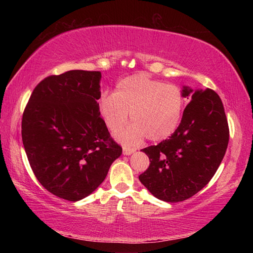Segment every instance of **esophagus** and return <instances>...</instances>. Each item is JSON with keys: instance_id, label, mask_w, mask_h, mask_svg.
<instances>
[{"instance_id": "esophagus-1", "label": "esophagus", "mask_w": 253, "mask_h": 253, "mask_svg": "<svg viewBox=\"0 0 253 253\" xmlns=\"http://www.w3.org/2000/svg\"><path fill=\"white\" fill-rule=\"evenodd\" d=\"M134 152H136V148H132L129 146H123V153L124 155H130Z\"/></svg>"}]
</instances>
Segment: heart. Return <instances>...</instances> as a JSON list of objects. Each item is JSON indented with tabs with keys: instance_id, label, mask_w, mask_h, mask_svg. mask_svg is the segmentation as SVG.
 I'll return each instance as SVG.
<instances>
[{
	"instance_id": "b5f03b06",
	"label": "heart",
	"mask_w": 253,
	"mask_h": 253,
	"mask_svg": "<svg viewBox=\"0 0 253 253\" xmlns=\"http://www.w3.org/2000/svg\"><path fill=\"white\" fill-rule=\"evenodd\" d=\"M98 107L107 128L113 132L125 126L130 115L132 125L118 135L123 142L136 144L147 137L158 143L176 131L185 98L176 85L137 74L119 81L114 95H102Z\"/></svg>"
}]
</instances>
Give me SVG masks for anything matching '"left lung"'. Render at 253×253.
Segmentation results:
<instances>
[{
    "instance_id": "1",
    "label": "left lung",
    "mask_w": 253,
    "mask_h": 253,
    "mask_svg": "<svg viewBox=\"0 0 253 253\" xmlns=\"http://www.w3.org/2000/svg\"><path fill=\"white\" fill-rule=\"evenodd\" d=\"M185 107L176 131L142 151L149 166L139 181L165 202H182L211 181L225 155L229 125L221 98L212 89L193 91L184 87Z\"/></svg>"
}]
</instances>
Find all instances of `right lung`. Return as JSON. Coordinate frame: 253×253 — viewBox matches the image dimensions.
Here are the masks:
<instances>
[{"instance_id": "obj_1", "label": "right lung", "mask_w": 253, "mask_h": 253, "mask_svg": "<svg viewBox=\"0 0 253 253\" xmlns=\"http://www.w3.org/2000/svg\"><path fill=\"white\" fill-rule=\"evenodd\" d=\"M99 71L70 70L44 78L22 116V142L38 181L76 202L104 182L122 147L100 116Z\"/></svg>"}]
</instances>
